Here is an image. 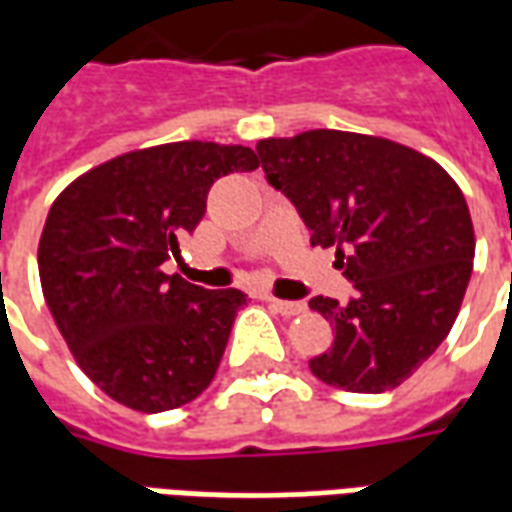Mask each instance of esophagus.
I'll use <instances>...</instances> for the list:
<instances>
[{
    "instance_id": "esophagus-1",
    "label": "esophagus",
    "mask_w": 512,
    "mask_h": 512,
    "mask_svg": "<svg viewBox=\"0 0 512 512\" xmlns=\"http://www.w3.org/2000/svg\"><path fill=\"white\" fill-rule=\"evenodd\" d=\"M268 307L274 312H279V315H285V318H296V315H301V312L307 310V304H301V301H282V299H271L268 296Z\"/></svg>"
}]
</instances>
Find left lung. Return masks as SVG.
<instances>
[{
  "instance_id": "8db88e82",
  "label": "left lung",
  "mask_w": 512,
  "mask_h": 512,
  "mask_svg": "<svg viewBox=\"0 0 512 512\" xmlns=\"http://www.w3.org/2000/svg\"><path fill=\"white\" fill-rule=\"evenodd\" d=\"M266 180L334 246L351 299H310L334 343L312 376L348 392L395 389L450 334L472 277L474 230L461 189L433 161L389 139L304 131L257 142Z\"/></svg>"
}]
</instances>
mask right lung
Masks as SVG:
<instances>
[{
  "mask_svg": "<svg viewBox=\"0 0 512 512\" xmlns=\"http://www.w3.org/2000/svg\"><path fill=\"white\" fill-rule=\"evenodd\" d=\"M257 167L252 147L172 142L112 158L54 200L38 246L43 296L79 367L112 400L158 414L213 381L246 296L161 266L202 222L213 180Z\"/></svg>",
  "mask_w": 512,
  "mask_h": 512,
  "instance_id": "right-lung-1",
  "label": "right lung"
}]
</instances>
